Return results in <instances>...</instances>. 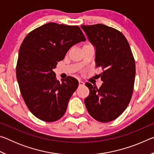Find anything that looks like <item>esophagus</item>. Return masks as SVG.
<instances>
[{
    "instance_id": "34e87169",
    "label": "esophagus",
    "mask_w": 154,
    "mask_h": 154,
    "mask_svg": "<svg viewBox=\"0 0 154 154\" xmlns=\"http://www.w3.org/2000/svg\"><path fill=\"white\" fill-rule=\"evenodd\" d=\"M79 85H82H82H84L85 83H84V82H83L82 80H79Z\"/></svg>"
}]
</instances>
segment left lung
<instances>
[{"label":"left lung","mask_w":154,"mask_h":154,"mask_svg":"<svg viewBox=\"0 0 154 154\" xmlns=\"http://www.w3.org/2000/svg\"><path fill=\"white\" fill-rule=\"evenodd\" d=\"M81 28L95 48L96 66L104 70L100 88L85 83L90 94L85 105L96 120L111 122L123 113L131 99L136 73L134 57L126 37L118 30L101 24Z\"/></svg>","instance_id":"left-lung-1"}]
</instances>
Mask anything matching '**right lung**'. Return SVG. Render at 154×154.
Returning <instances> with one entry per match:
<instances>
[{
	"label": "right lung",
	"instance_id": "1",
	"mask_svg": "<svg viewBox=\"0 0 154 154\" xmlns=\"http://www.w3.org/2000/svg\"><path fill=\"white\" fill-rule=\"evenodd\" d=\"M85 38L77 26L49 22L28 33L20 46L16 77L26 105L41 120L60 119L79 85L69 76L62 83L53 69L72 45Z\"/></svg>",
	"mask_w": 154,
	"mask_h": 154
}]
</instances>
